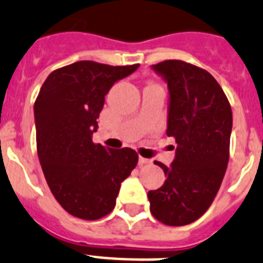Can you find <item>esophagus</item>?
<instances>
[{"mask_svg":"<svg viewBox=\"0 0 263 263\" xmlns=\"http://www.w3.org/2000/svg\"><path fill=\"white\" fill-rule=\"evenodd\" d=\"M151 163V160L149 159H145V157H139V164L140 165H144V164H149Z\"/></svg>","mask_w":263,"mask_h":263,"instance_id":"esophagus-1","label":"esophagus"}]
</instances>
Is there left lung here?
I'll list each match as a JSON object with an SVG mask.
<instances>
[{
	"label": "left lung",
	"mask_w": 263,
	"mask_h": 263,
	"mask_svg": "<svg viewBox=\"0 0 263 263\" xmlns=\"http://www.w3.org/2000/svg\"><path fill=\"white\" fill-rule=\"evenodd\" d=\"M151 68L168 84L166 135L176 139L171 166L160 161L166 176L148 192L149 209L160 222L182 227L198 220L220 189L229 161L232 108L211 74L182 61H164Z\"/></svg>",
	"instance_id": "obj_1"
}]
</instances>
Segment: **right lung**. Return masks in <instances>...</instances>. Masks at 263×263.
I'll return each mask as SVG.
<instances>
[{
    "label": "right lung",
    "instance_id": "add662e5",
    "mask_svg": "<svg viewBox=\"0 0 263 263\" xmlns=\"http://www.w3.org/2000/svg\"><path fill=\"white\" fill-rule=\"evenodd\" d=\"M138 67L79 61L52 71L38 93L34 119L43 175L61 206L78 218L98 220L112 211L138 164L131 148L92 143L104 97Z\"/></svg>",
    "mask_w": 263,
    "mask_h": 263
}]
</instances>
